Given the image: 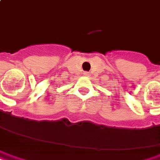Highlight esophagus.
<instances>
[{"label":"esophagus","mask_w":160,"mask_h":160,"mask_svg":"<svg viewBox=\"0 0 160 160\" xmlns=\"http://www.w3.org/2000/svg\"><path fill=\"white\" fill-rule=\"evenodd\" d=\"M84 76L88 77V76H90V73H89V72H84Z\"/></svg>","instance_id":"1"}]
</instances>
